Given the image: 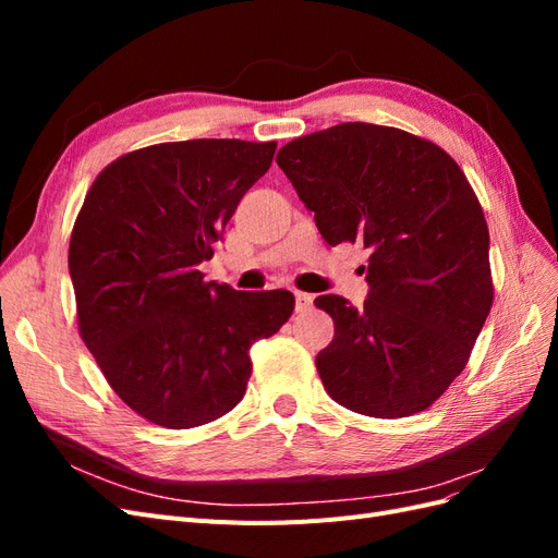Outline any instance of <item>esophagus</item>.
Segmentation results:
<instances>
[{
	"label": "esophagus",
	"mask_w": 558,
	"mask_h": 558,
	"mask_svg": "<svg viewBox=\"0 0 558 558\" xmlns=\"http://www.w3.org/2000/svg\"><path fill=\"white\" fill-rule=\"evenodd\" d=\"M312 305H314V295L302 293V291L295 293V312H310Z\"/></svg>",
	"instance_id": "1"
}]
</instances>
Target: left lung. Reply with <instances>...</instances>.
<instances>
[{"mask_svg":"<svg viewBox=\"0 0 558 558\" xmlns=\"http://www.w3.org/2000/svg\"><path fill=\"white\" fill-rule=\"evenodd\" d=\"M277 165L330 246L369 248L363 307L335 320L316 369L342 408L377 418L428 410L463 373L494 305L488 228L461 167L398 128L340 123L286 144Z\"/></svg>","mask_w":558,"mask_h":558,"instance_id":"left-lung-1","label":"left lung"}]
</instances>
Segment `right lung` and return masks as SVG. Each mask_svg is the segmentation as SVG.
Segmentation results:
<instances>
[{"instance_id": "1", "label": "right lung", "mask_w": 558, "mask_h": 558, "mask_svg": "<svg viewBox=\"0 0 558 558\" xmlns=\"http://www.w3.org/2000/svg\"><path fill=\"white\" fill-rule=\"evenodd\" d=\"M277 142L191 140L125 154L93 181L70 242L81 340L132 412L165 428L228 414L248 349L291 318V291H234L197 265Z\"/></svg>"}]
</instances>
